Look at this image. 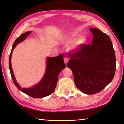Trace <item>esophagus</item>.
<instances>
[{
  "instance_id": "obj_1",
  "label": "esophagus",
  "mask_w": 124,
  "mask_h": 124,
  "mask_svg": "<svg viewBox=\"0 0 124 124\" xmlns=\"http://www.w3.org/2000/svg\"><path fill=\"white\" fill-rule=\"evenodd\" d=\"M69 58H67V57H65L64 58V62L65 63V64H67V62H69Z\"/></svg>"
}]
</instances>
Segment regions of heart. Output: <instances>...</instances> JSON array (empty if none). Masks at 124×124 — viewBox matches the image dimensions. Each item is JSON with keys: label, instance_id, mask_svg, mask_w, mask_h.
<instances>
[{"label": "heart", "instance_id": "b5f03b06", "mask_svg": "<svg viewBox=\"0 0 124 124\" xmlns=\"http://www.w3.org/2000/svg\"><path fill=\"white\" fill-rule=\"evenodd\" d=\"M78 36L77 33H71L67 35L63 38V41L66 43H69L67 50L71 52H76L79 51L85 44L87 38L84 35Z\"/></svg>", "mask_w": 124, "mask_h": 124}]
</instances>
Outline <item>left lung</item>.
Here are the masks:
<instances>
[{
    "mask_svg": "<svg viewBox=\"0 0 124 124\" xmlns=\"http://www.w3.org/2000/svg\"><path fill=\"white\" fill-rule=\"evenodd\" d=\"M91 44L69 54L67 66L73 72L77 87L86 94H94L110 83L115 74L116 58L111 39L100 30L91 28Z\"/></svg>",
    "mask_w": 124,
    "mask_h": 124,
    "instance_id": "left-lung-1",
    "label": "left lung"
}]
</instances>
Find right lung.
<instances>
[{"instance_id": "1", "label": "right lung", "mask_w": 124, "mask_h": 124, "mask_svg": "<svg viewBox=\"0 0 124 124\" xmlns=\"http://www.w3.org/2000/svg\"><path fill=\"white\" fill-rule=\"evenodd\" d=\"M31 32L32 31H28L22 34L14 42L9 57V69L13 83L19 90L31 97L40 98L48 96L54 92L57 85L58 75L62 70L66 67V65L64 62V58L62 54L57 57H47L46 59L45 74L39 83L30 88H21V86L16 80L12 69L11 62L12 53L17 44L24 41Z\"/></svg>"}]
</instances>
